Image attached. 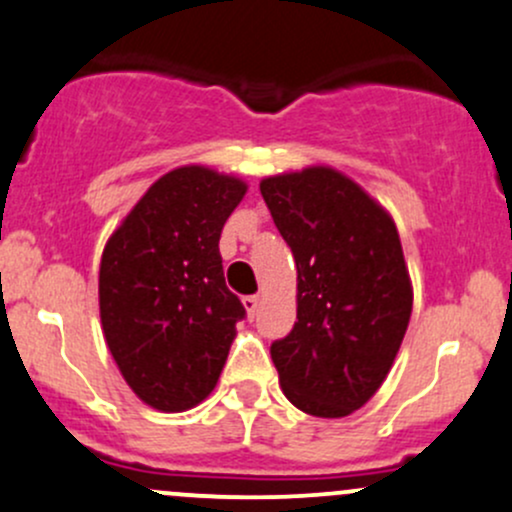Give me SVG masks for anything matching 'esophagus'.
Returning a JSON list of instances; mask_svg holds the SVG:
<instances>
[{
  "label": "esophagus",
  "instance_id": "esophagus-1",
  "mask_svg": "<svg viewBox=\"0 0 512 512\" xmlns=\"http://www.w3.org/2000/svg\"><path fill=\"white\" fill-rule=\"evenodd\" d=\"M241 302H244V310H246V315H249V317H254L258 312V305H261L258 295H246V298Z\"/></svg>",
  "mask_w": 512,
  "mask_h": 512
}]
</instances>
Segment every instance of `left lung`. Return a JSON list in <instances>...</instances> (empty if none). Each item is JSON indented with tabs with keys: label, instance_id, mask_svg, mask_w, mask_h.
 I'll return each mask as SVG.
<instances>
[{
	"label": "left lung",
	"instance_id": "1",
	"mask_svg": "<svg viewBox=\"0 0 512 512\" xmlns=\"http://www.w3.org/2000/svg\"><path fill=\"white\" fill-rule=\"evenodd\" d=\"M298 266V322L273 342L280 388L315 417H346L383 386L412 315L393 217L356 180L307 166L261 180Z\"/></svg>",
	"mask_w": 512,
	"mask_h": 512
}]
</instances>
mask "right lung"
I'll return each instance as SVG.
<instances>
[{
	"label": "right lung",
	"mask_w": 512,
	"mask_h": 512,
	"mask_svg": "<svg viewBox=\"0 0 512 512\" xmlns=\"http://www.w3.org/2000/svg\"><path fill=\"white\" fill-rule=\"evenodd\" d=\"M246 190L239 175L202 163L173 168L104 244V342L148 408H195L227 364L244 305L224 280L219 236Z\"/></svg>",
	"instance_id": "1"
}]
</instances>
